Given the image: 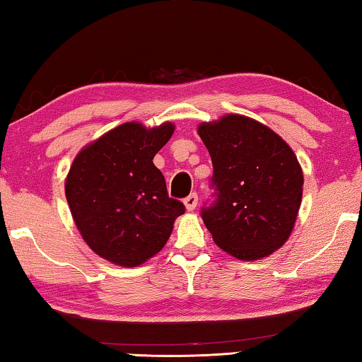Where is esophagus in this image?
<instances>
[{
    "label": "esophagus",
    "mask_w": 362,
    "mask_h": 362,
    "mask_svg": "<svg viewBox=\"0 0 362 362\" xmlns=\"http://www.w3.org/2000/svg\"><path fill=\"white\" fill-rule=\"evenodd\" d=\"M183 203H185V207L188 211H194L196 206H198V194L189 193L187 198L183 199Z\"/></svg>",
    "instance_id": "34e87169"
}]
</instances>
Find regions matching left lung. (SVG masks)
Masks as SVG:
<instances>
[{
  "label": "left lung",
  "mask_w": 362,
  "mask_h": 362,
  "mask_svg": "<svg viewBox=\"0 0 362 362\" xmlns=\"http://www.w3.org/2000/svg\"><path fill=\"white\" fill-rule=\"evenodd\" d=\"M212 159L214 203L201 217L220 249L240 260L273 254L291 236L302 204L296 153L262 122L225 115L198 127Z\"/></svg>",
  "instance_id": "8db88e82"
}]
</instances>
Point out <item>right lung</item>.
Wrapping results in <instances>:
<instances>
[{
	"instance_id": "obj_1",
	"label": "right lung",
	"mask_w": 362,
	"mask_h": 362,
	"mask_svg": "<svg viewBox=\"0 0 362 362\" xmlns=\"http://www.w3.org/2000/svg\"><path fill=\"white\" fill-rule=\"evenodd\" d=\"M174 124L146 129L124 122L78 153L65 180V196L86 244L121 267H137L168 243L185 212L169 198L153 158L173 137Z\"/></svg>"
}]
</instances>
